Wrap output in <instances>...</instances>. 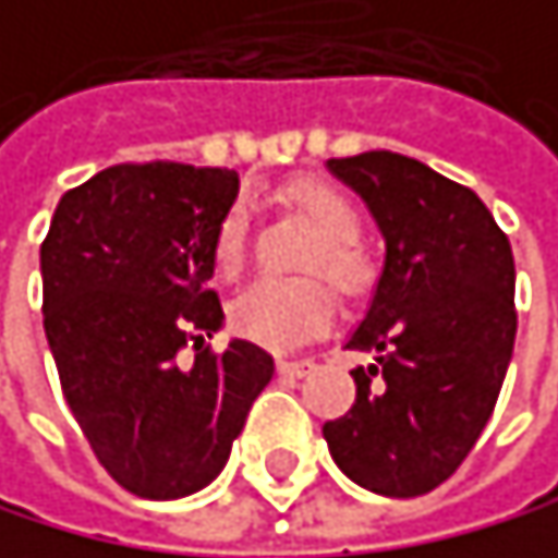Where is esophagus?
I'll list each match as a JSON object with an SVG mask.
<instances>
[{"instance_id":"obj_1","label":"esophagus","mask_w":558,"mask_h":558,"mask_svg":"<svg viewBox=\"0 0 558 558\" xmlns=\"http://www.w3.org/2000/svg\"><path fill=\"white\" fill-rule=\"evenodd\" d=\"M276 368H279V375H282V378H303V375L313 368V361H310V357H300V361L279 357V361H276Z\"/></svg>"}]
</instances>
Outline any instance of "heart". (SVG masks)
<instances>
[{"instance_id":"b5f03b06","label":"heart","mask_w":558,"mask_h":558,"mask_svg":"<svg viewBox=\"0 0 558 558\" xmlns=\"http://www.w3.org/2000/svg\"><path fill=\"white\" fill-rule=\"evenodd\" d=\"M293 204L303 218L320 231V242L313 245L306 269L324 272L337 289L357 293L368 282V265L354 248L361 238V214L357 207L327 183H300L289 190ZM248 248V214L238 204L231 207L214 238V262L218 269L234 276L245 262ZM333 320L330 293L320 282H279L258 279L242 296L231 303V327L245 340L269 351H293L303 340L324 333Z\"/></svg>"}]
</instances>
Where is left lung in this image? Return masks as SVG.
Returning a JSON list of instances; mask_svg holds the SVG:
<instances>
[{
	"label": "left lung",
	"mask_w": 558,
	"mask_h": 558,
	"mask_svg": "<svg viewBox=\"0 0 558 558\" xmlns=\"http://www.w3.org/2000/svg\"><path fill=\"white\" fill-rule=\"evenodd\" d=\"M368 204L385 269L348 348L357 399L324 439L354 484L420 498L474 450L514 351V258L471 186L388 149L327 159Z\"/></svg>",
	"instance_id": "left-lung-1"
}]
</instances>
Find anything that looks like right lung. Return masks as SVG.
Returning <instances> with one entry per match:
<instances>
[{
	"label": "right lung",
	"mask_w": 558,
	"mask_h": 558,
	"mask_svg": "<svg viewBox=\"0 0 558 558\" xmlns=\"http://www.w3.org/2000/svg\"><path fill=\"white\" fill-rule=\"evenodd\" d=\"M238 173L119 162L60 197L40 245L44 330L63 399L125 490L173 501L225 471L276 364L252 340L214 354L225 310L214 238ZM194 343L183 369L175 354Z\"/></svg>",
	"instance_id": "obj_1"
}]
</instances>
